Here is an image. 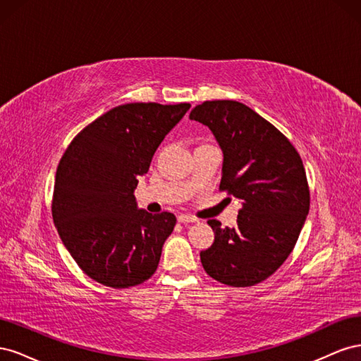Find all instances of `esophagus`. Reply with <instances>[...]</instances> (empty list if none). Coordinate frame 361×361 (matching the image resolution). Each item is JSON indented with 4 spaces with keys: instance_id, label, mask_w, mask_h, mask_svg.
<instances>
[{
    "instance_id": "1",
    "label": "esophagus",
    "mask_w": 361,
    "mask_h": 361,
    "mask_svg": "<svg viewBox=\"0 0 361 361\" xmlns=\"http://www.w3.org/2000/svg\"><path fill=\"white\" fill-rule=\"evenodd\" d=\"M178 221L183 223V224H188V223H197L199 220L195 216H191V215H187V214H180L178 216Z\"/></svg>"
}]
</instances>
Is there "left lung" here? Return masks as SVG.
I'll return each mask as SVG.
<instances>
[{
  "label": "left lung",
  "mask_w": 361,
  "mask_h": 361,
  "mask_svg": "<svg viewBox=\"0 0 361 361\" xmlns=\"http://www.w3.org/2000/svg\"><path fill=\"white\" fill-rule=\"evenodd\" d=\"M191 120L212 130L223 150L220 191L243 202L235 227L207 224L214 244L200 251L207 276L233 288L255 286L283 265L310 207L301 157L268 120L236 101H206Z\"/></svg>",
  "instance_id": "left-lung-1"
}]
</instances>
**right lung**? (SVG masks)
<instances>
[{
	"label": "right lung",
	"instance_id": "add662e5",
	"mask_svg": "<svg viewBox=\"0 0 361 361\" xmlns=\"http://www.w3.org/2000/svg\"><path fill=\"white\" fill-rule=\"evenodd\" d=\"M190 106L118 105L87 125L60 159L54 224L78 267L104 286L141 285L158 268L176 216L138 209L134 190L164 137Z\"/></svg>",
	"mask_w": 361,
	"mask_h": 361
}]
</instances>
